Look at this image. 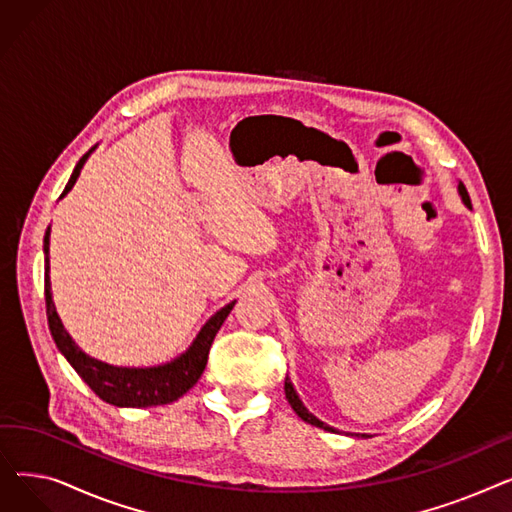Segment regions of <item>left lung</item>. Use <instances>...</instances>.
I'll list each match as a JSON object with an SVG mask.
<instances>
[{"mask_svg":"<svg viewBox=\"0 0 512 512\" xmlns=\"http://www.w3.org/2000/svg\"><path fill=\"white\" fill-rule=\"evenodd\" d=\"M459 195H461V199H463V203L471 209V201H469V195H467V188L459 182ZM284 392H286V398H288V402H290V407H292V411L297 413L305 423H311V425H315V427H321V429H326V432H338V429H334V427H330L328 423H324L321 419H317L313 413H309V409L303 405V400L299 398V394H297V390H294V386H292V382H290V378L286 375V380H284ZM351 436H365L367 438V434H351Z\"/></svg>","mask_w":512,"mask_h":512,"instance_id":"8db88e82","label":"left lung"}]
</instances>
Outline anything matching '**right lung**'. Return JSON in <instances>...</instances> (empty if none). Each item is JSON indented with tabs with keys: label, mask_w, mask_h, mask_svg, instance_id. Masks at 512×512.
Listing matches in <instances>:
<instances>
[{
	"label": "right lung",
	"mask_w": 512,
	"mask_h": 512,
	"mask_svg": "<svg viewBox=\"0 0 512 512\" xmlns=\"http://www.w3.org/2000/svg\"><path fill=\"white\" fill-rule=\"evenodd\" d=\"M97 149L91 147L83 157L78 159V164L64 188L60 199H64L74 182L80 176V170L87 164L89 155ZM49 234L51 228L45 230L43 236V253H45V307H47V321H49V332L53 342H56L58 351L66 357V361L74 367V371L85 380V384L105 402H110L114 407H130V409H141V407H157V405H170V402L178 400L182 394L191 390L207 365V355L211 342L222 328L228 313L232 311L234 303H228L220 311H215L205 326L199 330L191 346L186 348L182 355L176 359L153 365V367H118L110 365L105 361H99L95 357H89L83 348H80L72 336L66 332L62 319L56 311V303L51 297V280H49Z\"/></svg>",
	"instance_id": "1"
}]
</instances>
